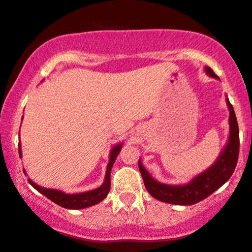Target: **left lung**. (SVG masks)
Masks as SVG:
<instances>
[{"label": "left lung", "mask_w": 252, "mask_h": 252, "mask_svg": "<svg viewBox=\"0 0 252 252\" xmlns=\"http://www.w3.org/2000/svg\"><path fill=\"white\" fill-rule=\"evenodd\" d=\"M206 71L211 76L217 77L212 68L207 67ZM227 105L229 109V129H231L227 146L220 154L219 159L214 162V165L201 173L200 176L195 177L189 184L175 187V185L158 183L149 176L147 170L142 166L141 161H139V168L143 178V183L147 191L154 198L166 203L190 206L208 197L228 181L229 177L234 172L237 161H238L239 128L233 106L228 100Z\"/></svg>", "instance_id": "8db88e82"}]
</instances>
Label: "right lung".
Masks as SVG:
<instances>
[{
  "label": "right lung",
  "mask_w": 252,
  "mask_h": 252,
  "mask_svg": "<svg viewBox=\"0 0 252 252\" xmlns=\"http://www.w3.org/2000/svg\"><path fill=\"white\" fill-rule=\"evenodd\" d=\"M122 146L118 145L115 148H112L111 154H110V162L107 165L106 168V175H105V182L98 189L92 190V191L82 192V193H74V195H68L59 190L54 189H45V188H41L39 185L33 183L31 179H29V183L32 185L34 189H37L40 193H43L44 196L51 200L52 202H55L59 206L63 207V208L68 209H82L86 207L94 206V204L101 202L105 197L107 196V193L110 191V188H111V182H110V175H111V168L113 166V162H115L116 158H117L118 153L121 152ZM19 156L21 157V149H20V143H19ZM25 173V171H24Z\"/></svg>",
  "instance_id": "add662e5"
}]
</instances>
